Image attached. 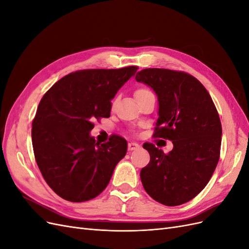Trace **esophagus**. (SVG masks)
<instances>
[{"label": "esophagus", "mask_w": 249, "mask_h": 249, "mask_svg": "<svg viewBox=\"0 0 249 249\" xmlns=\"http://www.w3.org/2000/svg\"><path fill=\"white\" fill-rule=\"evenodd\" d=\"M139 146L140 145L136 142H130L129 144H127V148H129V150H135V149H137Z\"/></svg>", "instance_id": "esophagus-1"}]
</instances>
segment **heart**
<instances>
[{
	"label": "heart",
	"instance_id": "b5f03b06",
	"mask_svg": "<svg viewBox=\"0 0 249 249\" xmlns=\"http://www.w3.org/2000/svg\"><path fill=\"white\" fill-rule=\"evenodd\" d=\"M150 93H152V91H150L148 88H146V87H139V88H137L136 90H135L134 95H135V99L138 101L139 99H141V97L145 96V95H148Z\"/></svg>",
	"mask_w": 249,
	"mask_h": 249
}]
</instances>
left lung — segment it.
I'll list each match as a JSON object with an SVG mask.
<instances>
[{
	"mask_svg": "<svg viewBox=\"0 0 249 249\" xmlns=\"http://www.w3.org/2000/svg\"><path fill=\"white\" fill-rule=\"evenodd\" d=\"M153 88L159 102L154 137L172 141L168 154L144 143L150 161L140 171L150 197L165 206L191 200L207 186L220 156L222 127L212 97L191 74L145 69L135 77Z\"/></svg>",
	"mask_w": 249,
	"mask_h": 249,
	"instance_id": "obj_1",
	"label": "left lung"
}]
</instances>
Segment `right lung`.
I'll return each mask as SVG.
<instances>
[{
    "label": "right lung",
    "mask_w": 249,
    "mask_h": 249,
    "mask_svg": "<svg viewBox=\"0 0 249 249\" xmlns=\"http://www.w3.org/2000/svg\"><path fill=\"white\" fill-rule=\"evenodd\" d=\"M137 70L78 71L42 96L32 123L33 150L43 178L60 197L86 201L108 186L126 154V140L112 135L101 144L89 133L95 119L110 117L111 100Z\"/></svg>",
    "instance_id": "1"
}]
</instances>
